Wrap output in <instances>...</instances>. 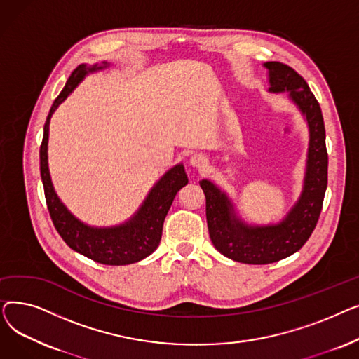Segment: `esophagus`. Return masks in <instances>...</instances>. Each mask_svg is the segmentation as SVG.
<instances>
[{"label": "esophagus", "mask_w": 359, "mask_h": 359, "mask_svg": "<svg viewBox=\"0 0 359 359\" xmlns=\"http://www.w3.org/2000/svg\"><path fill=\"white\" fill-rule=\"evenodd\" d=\"M191 163H192V165L196 167V168H203V167L206 165V160H205L202 156H194V157L191 158Z\"/></svg>", "instance_id": "1"}]
</instances>
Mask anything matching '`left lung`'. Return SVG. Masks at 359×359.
Segmentation results:
<instances>
[{"label":"left lung","mask_w":359,"mask_h":359,"mask_svg":"<svg viewBox=\"0 0 359 359\" xmlns=\"http://www.w3.org/2000/svg\"><path fill=\"white\" fill-rule=\"evenodd\" d=\"M265 67L269 69V91H290V97L309 123L307 172L299 201L280 224L255 227L236 217L230 199L215 184L201 182L206 198V222L215 249L225 257L249 265H268L303 248L316 229L327 187L326 130L317 99L294 68L276 61L265 62Z\"/></svg>","instance_id":"obj_1"}]
</instances>
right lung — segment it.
<instances>
[{
  "label": "right lung",
  "mask_w": 359,
  "mask_h": 359,
  "mask_svg": "<svg viewBox=\"0 0 359 359\" xmlns=\"http://www.w3.org/2000/svg\"><path fill=\"white\" fill-rule=\"evenodd\" d=\"M107 67L94 65L91 68L84 64L75 68L60 96L55 99L43 128V140L41 144V176L43 182L46 205L56 231L68 246L83 256L102 263V265L121 266L135 263L153 253L160 244L163 234V222L173 203L176 194L187 184V176L182 164L173 167L160 179L151 189L140 211L128 222L111 229H93L72 217L60 198L56 196L49 176L48 167V137L49 121L55 109L58 107L69 93L91 71Z\"/></svg>",
  "instance_id": "obj_1"
}]
</instances>
